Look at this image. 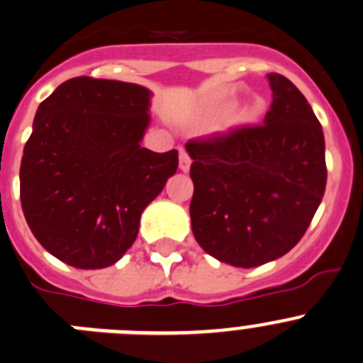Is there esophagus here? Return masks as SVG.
Listing matches in <instances>:
<instances>
[{
	"label": "esophagus",
	"instance_id": "1",
	"mask_svg": "<svg viewBox=\"0 0 363 363\" xmlns=\"http://www.w3.org/2000/svg\"><path fill=\"white\" fill-rule=\"evenodd\" d=\"M179 169L184 172H187L189 169H191V157H189V153L184 147L179 150Z\"/></svg>",
	"mask_w": 363,
	"mask_h": 363
}]
</instances>
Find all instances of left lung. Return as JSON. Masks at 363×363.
I'll use <instances>...</instances> for the list:
<instances>
[{
    "instance_id": "left-lung-1",
    "label": "left lung",
    "mask_w": 363,
    "mask_h": 363,
    "mask_svg": "<svg viewBox=\"0 0 363 363\" xmlns=\"http://www.w3.org/2000/svg\"><path fill=\"white\" fill-rule=\"evenodd\" d=\"M272 105L260 126L185 144L192 158V233L233 267H258L305 235L326 189L324 133L285 76L267 74Z\"/></svg>"
}]
</instances>
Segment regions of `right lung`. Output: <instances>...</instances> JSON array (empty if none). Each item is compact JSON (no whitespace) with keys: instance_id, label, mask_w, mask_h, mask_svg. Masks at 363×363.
<instances>
[{"instance_id":"right-lung-1","label":"right lung","mask_w":363,"mask_h":363,"mask_svg":"<svg viewBox=\"0 0 363 363\" xmlns=\"http://www.w3.org/2000/svg\"><path fill=\"white\" fill-rule=\"evenodd\" d=\"M151 91L78 76L39 105L21 160V205L40 246L76 269L123 258L144 208L178 169V151L140 146Z\"/></svg>"}]
</instances>
